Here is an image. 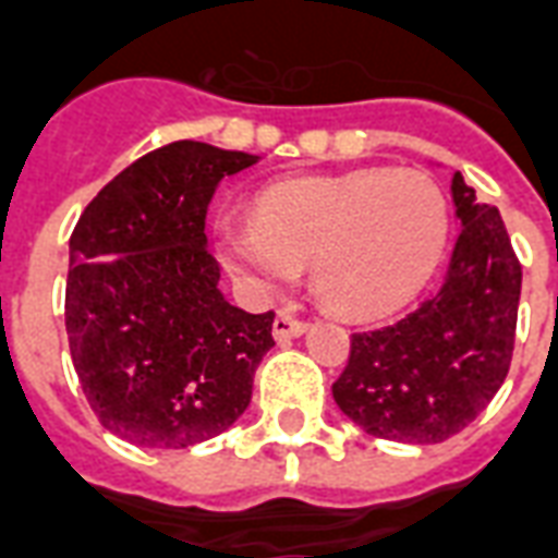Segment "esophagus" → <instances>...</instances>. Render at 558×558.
<instances>
[{
	"instance_id": "obj_1",
	"label": "esophagus",
	"mask_w": 558,
	"mask_h": 558,
	"mask_svg": "<svg viewBox=\"0 0 558 558\" xmlns=\"http://www.w3.org/2000/svg\"><path fill=\"white\" fill-rule=\"evenodd\" d=\"M305 332L303 320H296L291 312H279L274 320V338L276 341H291V338H300Z\"/></svg>"
}]
</instances>
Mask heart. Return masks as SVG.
I'll use <instances>...</instances> for the list:
<instances>
[{
    "mask_svg": "<svg viewBox=\"0 0 558 558\" xmlns=\"http://www.w3.org/2000/svg\"><path fill=\"white\" fill-rule=\"evenodd\" d=\"M447 199L421 170L367 167L264 187L253 223L223 220L217 253L255 294H276L308 264L332 312L374 320L412 303L447 244Z\"/></svg>",
    "mask_w": 558,
    "mask_h": 558,
    "instance_id": "1",
    "label": "heart"
}]
</instances>
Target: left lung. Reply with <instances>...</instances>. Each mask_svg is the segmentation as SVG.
I'll return each instance as SVG.
<instances>
[{"label":"left lung","mask_w":558,"mask_h":558,"mask_svg":"<svg viewBox=\"0 0 558 558\" xmlns=\"http://www.w3.org/2000/svg\"><path fill=\"white\" fill-rule=\"evenodd\" d=\"M462 232L444 282L391 326L355 332L332 397L374 438L438 444L485 412L509 374L521 262L494 205L453 175Z\"/></svg>","instance_id":"left-lung-1"}]
</instances>
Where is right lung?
<instances>
[{"label":"right lung","mask_w":558,"mask_h":558,"mask_svg":"<svg viewBox=\"0 0 558 558\" xmlns=\"http://www.w3.org/2000/svg\"><path fill=\"white\" fill-rule=\"evenodd\" d=\"M258 158L199 141L146 153L90 199L70 234L64 320L87 403L137 447L184 450L253 400L274 312L234 308L205 246L217 182Z\"/></svg>","instance_id":"1"}]
</instances>
